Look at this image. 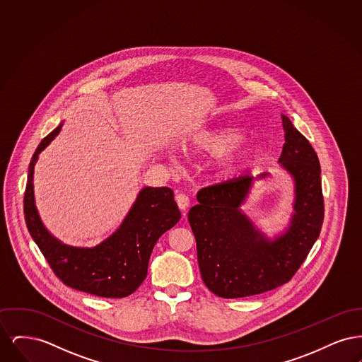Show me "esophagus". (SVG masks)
<instances>
[{
	"mask_svg": "<svg viewBox=\"0 0 362 362\" xmlns=\"http://www.w3.org/2000/svg\"><path fill=\"white\" fill-rule=\"evenodd\" d=\"M176 202H177L179 209L183 210V211H186L187 207L189 206V197H187L186 194H177V195H176Z\"/></svg>",
	"mask_w": 362,
	"mask_h": 362,
	"instance_id": "esophagus-1",
	"label": "esophagus"
}]
</instances>
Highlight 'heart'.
<instances>
[{
  "label": "heart",
  "instance_id": "1",
  "mask_svg": "<svg viewBox=\"0 0 362 362\" xmlns=\"http://www.w3.org/2000/svg\"><path fill=\"white\" fill-rule=\"evenodd\" d=\"M182 148L189 155H213L209 161V171L220 182H228L240 175L257 153L250 138L240 136V130L229 124L202 129L185 138Z\"/></svg>",
  "mask_w": 362,
  "mask_h": 362
}]
</instances>
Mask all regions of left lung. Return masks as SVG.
Returning a JSON list of instances; mask_svg holds the SVG:
<instances>
[{
  "label": "left lung",
  "instance_id": "left-lung-1",
  "mask_svg": "<svg viewBox=\"0 0 362 362\" xmlns=\"http://www.w3.org/2000/svg\"><path fill=\"white\" fill-rule=\"evenodd\" d=\"M281 118L285 144L278 163L294 186L293 213L284 230L270 238L241 209L255 182L269 177V173L199 189V204L189 209L201 276L211 292L224 298L260 294L286 284L322 229L319 158L291 119L284 114Z\"/></svg>",
  "mask_w": 362,
  "mask_h": 362
}]
</instances>
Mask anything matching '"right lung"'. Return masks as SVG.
<instances>
[{
  "label": "right lung",
  "mask_w": 362,
  "mask_h": 362,
  "mask_svg": "<svg viewBox=\"0 0 362 362\" xmlns=\"http://www.w3.org/2000/svg\"><path fill=\"white\" fill-rule=\"evenodd\" d=\"M62 124L43 138L30 163L24 195L28 232L65 285L99 297H126L146 278L156 241L180 220V210L170 187H144L119 228L100 244L73 247L54 238L35 205L34 171L39 155L59 134Z\"/></svg>",
  "instance_id": "right-lung-1"
}]
</instances>
